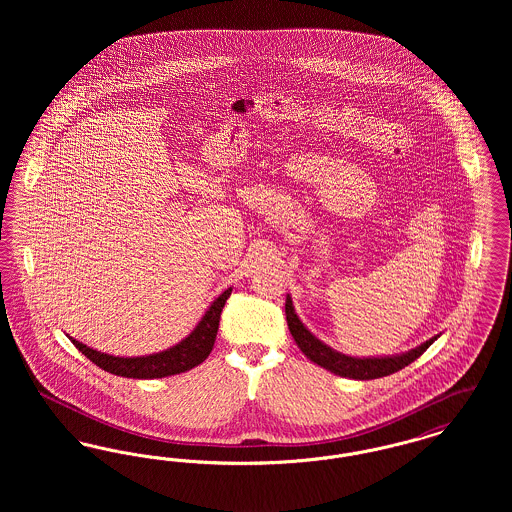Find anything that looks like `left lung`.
Instances as JSON below:
<instances>
[{
    "label": "left lung",
    "mask_w": 512,
    "mask_h": 512,
    "mask_svg": "<svg viewBox=\"0 0 512 512\" xmlns=\"http://www.w3.org/2000/svg\"><path fill=\"white\" fill-rule=\"evenodd\" d=\"M286 320H288V328L292 332L293 340L297 343V347L307 355V359H311L313 363L343 376V378H353V380H374V378H382V376H390L393 372L411 365L416 361L434 341H426L418 347H414L407 353L401 355H391V357H368V359H357V357H347L343 353L334 351L332 347H328L326 343L317 340L295 315L292 305V297H286Z\"/></svg>",
    "instance_id": "8db88e82"
}]
</instances>
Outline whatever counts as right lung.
I'll return each instance as SVG.
<instances>
[{
  "instance_id": "right-lung-1",
  "label": "right lung",
  "mask_w": 512,
  "mask_h": 512,
  "mask_svg": "<svg viewBox=\"0 0 512 512\" xmlns=\"http://www.w3.org/2000/svg\"><path fill=\"white\" fill-rule=\"evenodd\" d=\"M232 288L226 292L220 293L219 297L213 301V305L207 309L205 317L199 320L195 326L194 332L186 340L172 345L171 349L153 353L146 357H113L107 353H99L96 349L73 340L74 347L86 355L94 365L115 374V376H124V378H165L172 374L186 372L194 366L201 365L209 353L213 351V345L217 340L219 332L220 313L224 309L226 299L230 297Z\"/></svg>"
}]
</instances>
